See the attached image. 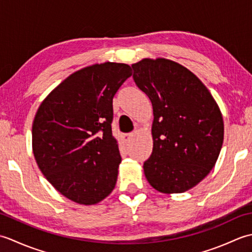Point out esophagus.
<instances>
[{
	"mask_svg": "<svg viewBox=\"0 0 252 252\" xmlns=\"http://www.w3.org/2000/svg\"><path fill=\"white\" fill-rule=\"evenodd\" d=\"M133 136H134V134H133V133H127V134H123L122 135V140H123V142H125V143H129L132 140Z\"/></svg>",
	"mask_w": 252,
	"mask_h": 252,
	"instance_id": "1",
	"label": "esophagus"
}]
</instances>
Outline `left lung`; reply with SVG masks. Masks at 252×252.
I'll return each mask as SVG.
<instances>
[{
	"mask_svg": "<svg viewBox=\"0 0 252 252\" xmlns=\"http://www.w3.org/2000/svg\"><path fill=\"white\" fill-rule=\"evenodd\" d=\"M133 79L153 105V153L144 162L148 183L162 194L195 187L216 165L224 140L220 107L189 69L167 58L132 65Z\"/></svg>",
	"mask_w": 252,
	"mask_h": 252,
	"instance_id": "obj_1",
	"label": "left lung"
}]
</instances>
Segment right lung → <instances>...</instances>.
Listing matches in <instances>:
<instances>
[{
	"mask_svg": "<svg viewBox=\"0 0 252 252\" xmlns=\"http://www.w3.org/2000/svg\"><path fill=\"white\" fill-rule=\"evenodd\" d=\"M132 69L106 62L71 73L42 101L32 125V152L53 187L92 206L114 190L121 162L112 135V98Z\"/></svg>",
	"mask_w": 252,
	"mask_h": 252,
	"instance_id": "right-lung-1",
	"label": "right lung"
}]
</instances>
